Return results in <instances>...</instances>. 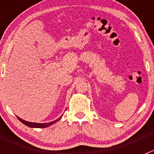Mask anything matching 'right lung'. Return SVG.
<instances>
[{
  "label": "right lung",
  "mask_w": 154,
  "mask_h": 154,
  "mask_svg": "<svg viewBox=\"0 0 154 154\" xmlns=\"http://www.w3.org/2000/svg\"><path fill=\"white\" fill-rule=\"evenodd\" d=\"M17 119H18L19 120L21 121V123H23V124L26 125V126H28V127H31V128H45V127H48V126H51V125H53L54 123H56V122H58V121L61 119V117H62V116H61L59 119H55V121H51V122H49V123H31V122H28V121L24 120V119H21V118L18 117V116H17Z\"/></svg>",
  "instance_id": "1"
}]
</instances>
